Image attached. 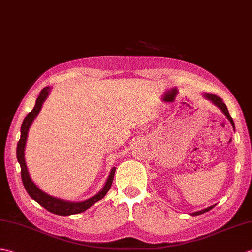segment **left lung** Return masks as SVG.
<instances>
[{"mask_svg":"<svg viewBox=\"0 0 252 252\" xmlns=\"http://www.w3.org/2000/svg\"><path fill=\"white\" fill-rule=\"evenodd\" d=\"M203 96H204V98H206V99H208V101L212 102V103L215 105V106H217V107L221 110V112L224 114V116L226 117V118L229 119V121L231 122V125H232V126H233V128H235V125H234V121H233V119H232V117L230 116L229 110H227V108H226V106H225V104L223 103V101H222L221 97L217 96L216 94H213V93H204ZM214 207H215V205H212V206H209V207H207V208H204V209H202V210H198V212L192 213L191 216L202 215V214H204V213L209 212V210L212 209V208H214Z\"/></svg>","mask_w":252,"mask_h":252,"instance_id":"8db88e82","label":"left lung"}]
</instances>
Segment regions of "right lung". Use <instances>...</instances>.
Segmentation results:
<instances>
[{"label":"right lung","mask_w":252,"mask_h":252,"mask_svg":"<svg viewBox=\"0 0 252 252\" xmlns=\"http://www.w3.org/2000/svg\"><path fill=\"white\" fill-rule=\"evenodd\" d=\"M49 93H50V88L45 87L44 89L40 91L38 97L36 98V102H35V106L32 109V112L29 113L26 118L23 119V122L21 125V131H20L21 135H20L18 145H17V160H18L21 167V179H22L23 186H25L28 194L30 195L35 202H37L40 206H43L44 208H46L48 212L52 214H56L59 216L76 215V214L85 212V210H87L88 208H90L93 204H95L99 200H102V198L106 195V193L110 189V187H112L116 167H113L110 169L108 178L102 188V190L98 193H96L95 195H93L88 198V200L81 201V202H71V201L61 200V198L51 196L49 194H47L46 192H44L42 189H39L38 187L35 185V183L30 177V174H29L28 167H27L26 158H25L26 143L28 138L29 128H30L32 122L39 114L40 109L43 107V104L47 99V97H48Z\"/></svg>","instance_id":"1"}]
</instances>
